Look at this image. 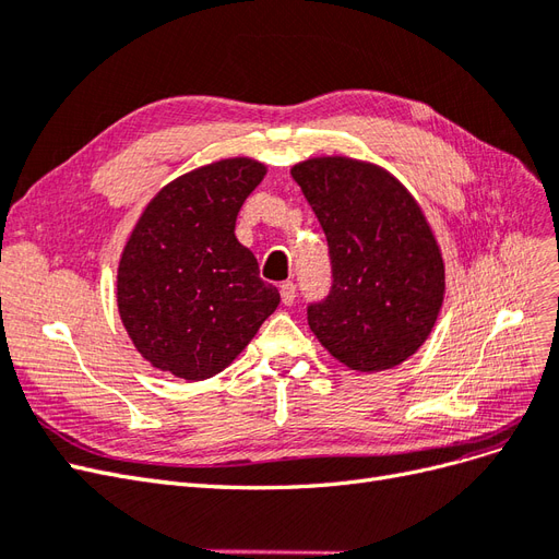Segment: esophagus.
Wrapping results in <instances>:
<instances>
[{
  "label": "esophagus",
  "mask_w": 559,
  "mask_h": 559,
  "mask_svg": "<svg viewBox=\"0 0 559 559\" xmlns=\"http://www.w3.org/2000/svg\"><path fill=\"white\" fill-rule=\"evenodd\" d=\"M280 296L284 306H294L296 300V284L294 282H282L280 284Z\"/></svg>",
  "instance_id": "esophagus-1"
}]
</instances>
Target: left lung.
<instances>
[{
    "mask_svg": "<svg viewBox=\"0 0 559 559\" xmlns=\"http://www.w3.org/2000/svg\"><path fill=\"white\" fill-rule=\"evenodd\" d=\"M292 177L324 228L331 292L308 324L333 357L373 373L403 364L427 341L443 306L445 265L415 198L382 167L312 158Z\"/></svg>",
    "mask_w": 559,
    "mask_h": 559,
    "instance_id": "obj_1",
    "label": "left lung"
}]
</instances>
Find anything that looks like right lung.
<instances>
[{"label":"right lung","instance_id":"1","mask_svg":"<svg viewBox=\"0 0 559 559\" xmlns=\"http://www.w3.org/2000/svg\"><path fill=\"white\" fill-rule=\"evenodd\" d=\"M265 177L251 158L175 179L148 202L118 263V312L142 357L183 380L212 378L280 306L235 218Z\"/></svg>","mask_w":559,"mask_h":559}]
</instances>
